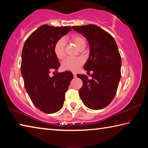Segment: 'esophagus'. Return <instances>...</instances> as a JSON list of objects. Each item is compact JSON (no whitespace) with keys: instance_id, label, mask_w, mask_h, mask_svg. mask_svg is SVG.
<instances>
[{"instance_id":"esophagus-1","label":"esophagus","mask_w":148,"mask_h":148,"mask_svg":"<svg viewBox=\"0 0 148 148\" xmlns=\"http://www.w3.org/2000/svg\"><path fill=\"white\" fill-rule=\"evenodd\" d=\"M72 74H73V76H74V77H76V74L75 73V72H73V73H72Z\"/></svg>"}]
</instances>
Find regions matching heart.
<instances>
[{"label":"heart","instance_id":"b5f03b06","mask_svg":"<svg viewBox=\"0 0 148 148\" xmlns=\"http://www.w3.org/2000/svg\"><path fill=\"white\" fill-rule=\"evenodd\" d=\"M72 40L76 45L77 48L86 46V41L83 37L79 35H74L72 36ZM64 38L59 39L54 46V52L59 59H62L64 56ZM84 63L83 60L79 58H67L62 62V68L66 71H76Z\"/></svg>","mask_w":148,"mask_h":148}]
</instances>
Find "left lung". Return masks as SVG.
Listing matches in <instances>:
<instances>
[{
  "label": "left lung",
  "mask_w": 148,
  "mask_h": 148,
  "mask_svg": "<svg viewBox=\"0 0 148 148\" xmlns=\"http://www.w3.org/2000/svg\"><path fill=\"white\" fill-rule=\"evenodd\" d=\"M75 31L86 37L89 45V56L84 66L92 71L91 79L77 74L83 82L79 95L84 104L91 110L107 106L116 94L121 78V58L114 38L95 25L73 26Z\"/></svg>",
  "instance_id": "1"
}]
</instances>
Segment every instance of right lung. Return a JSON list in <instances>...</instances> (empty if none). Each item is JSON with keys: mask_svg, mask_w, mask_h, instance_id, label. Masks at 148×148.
<instances>
[{"mask_svg": "<svg viewBox=\"0 0 148 148\" xmlns=\"http://www.w3.org/2000/svg\"><path fill=\"white\" fill-rule=\"evenodd\" d=\"M71 27L44 25L30 35L21 54V72L25 87L32 103L44 113L53 114L63 106L65 92L73 75L66 71L51 77L60 66L54 52L56 42L71 31Z\"/></svg>", "mask_w": 148, "mask_h": 148, "instance_id": "1", "label": "right lung"}]
</instances>
